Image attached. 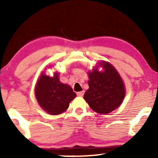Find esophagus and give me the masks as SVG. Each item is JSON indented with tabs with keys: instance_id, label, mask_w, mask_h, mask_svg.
I'll return each mask as SVG.
<instances>
[{
	"instance_id": "34e87169",
	"label": "esophagus",
	"mask_w": 158,
	"mask_h": 158,
	"mask_svg": "<svg viewBox=\"0 0 158 158\" xmlns=\"http://www.w3.org/2000/svg\"><path fill=\"white\" fill-rule=\"evenodd\" d=\"M84 93H85V91L84 90H82V91L77 92V96H79V97H82V96L84 95Z\"/></svg>"
}]
</instances>
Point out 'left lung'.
<instances>
[{
  "mask_svg": "<svg viewBox=\"0 0 158 158\" xmlns=\"http://www.w3.org/2000/svg\"><path fill=\"white\" fill-rule=\"evenodd\" d=\"M104 69L99 72L98 67L88 72L89 88L85 93L84 99L92 110L106 114L115 110L123 101L126 90L122 78L115 68L106 61H99Z\"/></svg>",
  "mask_w": 158,
  "mask_h": 158,
  "instance_id": "obj_1",
  "label": "left lung"
}]
</instances>
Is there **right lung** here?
<instances>
[{"label":"right lung","instance_id":"1","mask_svg":"<svg viewBox=\"0 0 158 158\" xmlns=\"http://www.w3.org/2000/svg\"><path fill=\"white\" fill-rule=\"evenodd\" d=\"M59 74L56 73L50 77L42 73L35 86V94L39 106L51 115L64 112L70 102L77 97L70 85L59 81Z\"/></svg>","mask_w":158,"mask_h":158}]
</instances>
